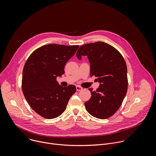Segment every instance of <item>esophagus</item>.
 <instances>
[{"mask_svg":"<svg viewBox=\"0 0 156 156\" xmlns=\"http://www.w3.org/2000/svg\"><path fill=\"white\" fill-rule=\"evenodd\" d=\"M76 91H81L83 90V88L79 86H76Z\"/></svg>","mask_w":156,"mask_h":156,"instance_id":"obj_1","label":"esophagus"}]
</instances>
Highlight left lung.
Returning <instances> with one entry per match:
<instances>
[{"mask_svg":"<svg viewBox=\"0 0 156 156\" xmlns=\"http://www.w3.org/2000/svg\"><path fill=\"white\" fill-rule=\"evenodd\" d=\"M82 55L87 56L90 76L100 83L96 91L89 89L92 96L84 103L86 109L96 118H109L120 108L127 92L126 62L115 48L100 41L81 46L76 57L81 60Z\"/></svg>","mask_w":156,"mask_h":156,"instance_id":"obj_1","label":"left lung"}]
</instances>
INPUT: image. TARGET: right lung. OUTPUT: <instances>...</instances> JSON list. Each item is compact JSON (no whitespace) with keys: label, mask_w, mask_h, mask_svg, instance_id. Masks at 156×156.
Listing matches in <instances>:
<instances>
[{"label":"right lung","mask_w":156,"mask_h":156,"mask_svg":"<svg viewBox=\"0 0 156 156\" xmlns=\"http://www.w3.org/2000/svg\"><path fill=\"white\" fill-rule=\"evenodd\" d=\"M78 48L48 44L35 50L27 59L22 76V91L30 107L41 117L52 119L60 116L76 92L75 86H62L56 79L64 74L66 63Z\"/></svg>","instance_id":"right-lung-1"}]
</instances>
